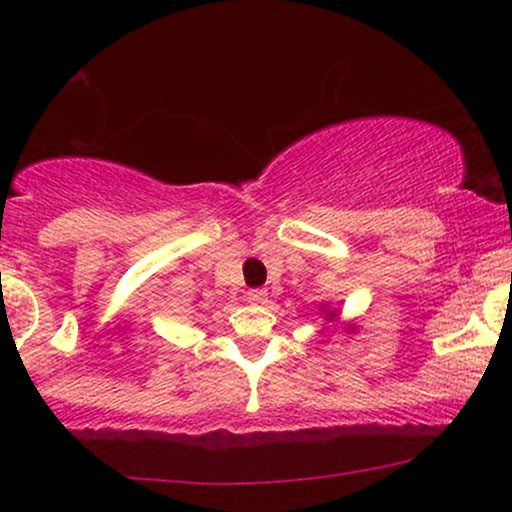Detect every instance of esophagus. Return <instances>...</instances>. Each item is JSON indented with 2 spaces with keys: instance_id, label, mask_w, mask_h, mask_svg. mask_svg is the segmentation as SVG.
<instances>
[{
  "instance_id": "1",
  "label": "esophagus",
  "mask_w": 512,
  "mask_h": 512,
  "mask_svg": "<svg viewBox=\"0 0 512 512\" xmlns=\"http://www.w3.org/2000/svg\"><path fill=\"white\" fill-rule=\"evenodd\" d=\"M245 296H248V301L255 303V305L267 303V291H264V289H250L248 293H245Z\"/></svg>"
}]
</instances>
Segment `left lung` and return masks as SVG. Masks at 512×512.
Wrapping results in <instances>:
<instances>
[{
    "label": "left lung",
    "instance_id": "8db88e82",
    "mask_svg": "<svg viewBox=\"0 0 512 512\" xmlns=\"http://www.w3.org/2000/svg\"><path fill=\"white\" fill-rule=\"evenodd\" d=\"M332 315H334V313H330V317H332Z\"/></svg>",
    "mask_w": 512,
    "mask_h": 512
}]
</instances>
